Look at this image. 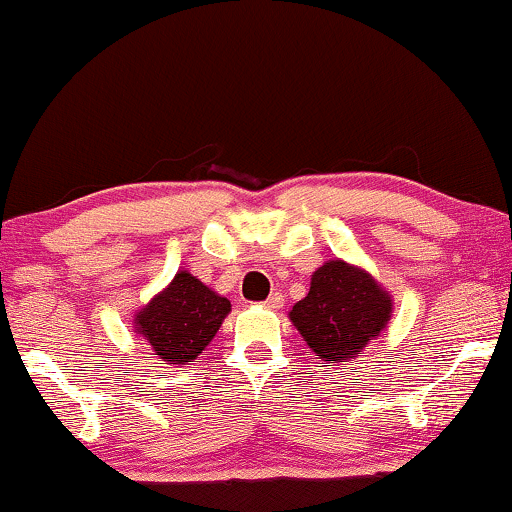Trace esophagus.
<instances>
[{"label":"esophagus","mask_w":512,"mask_h":512,"mask_svg":"<svg viewBox=\"0 0 512 512\" xmlns=\"http://www.w3.org/2000/svg\"><path fill=\"white\" fill-rule=\"evenodd\" d=\"M283 301H285V299H283V294H280V292H273L271 297L264 301V306H266V308H273V311H276V308L283 306Z\"/></svg>","instance_id":"esophagus-1"}]
</instances>
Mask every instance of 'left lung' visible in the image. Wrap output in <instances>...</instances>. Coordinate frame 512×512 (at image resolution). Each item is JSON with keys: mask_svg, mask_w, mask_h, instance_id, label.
Masks as SVG:
<instances>
[{"mask_svg": "<svg viewBox=\"0 0 512 512\" xmlns=\"http://www.w3.org/2000/svg\"><path fill=\"white\" fill-rule=\"evenodd\" d=\"M390 313V294L369 273L336 259L313 273L311 292L294 304L290 320L318 359L336 364L362 355Z\"/></svg>", "mask_w": 512, "mask_h": 512, "instance_id": "obj_1", "label": "left lung"}]
</instances>
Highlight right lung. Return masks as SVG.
<instances>
[{
    "instance_id": "right-lung-1",
    "label": "right lung",
    "mask_w": 512,
    "mask_h": 512,
    "mask_svg": "<svg viewBox=\"0 0 512 512\" xmlns=\"http://www.w3.org/2000/svg\"><path fill=\"white\" fill-rule=\"evenodd\" d=\"M229 308L225 297L208 290L192 273L181 271L167 290L136 315V329L164 362L185 364L211 343Z\"/></svg>"
}]
</instances>
